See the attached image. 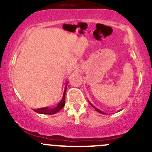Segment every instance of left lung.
Wrapping results in <instances>:
<instances>
[{"mask_svg":"<svg viewBox=\"0 0 152 152\" xmlns=\"http://www.w3.org/2000/svg\"><path fill=\"white\" fill-rule=\"evenodd\" d=\"M89 103H90V105H91V106H92V107H93V108H94V109H95V110H96V111H97V112H99V113H102V114H106V113H104V112L101 111V110H99V109H97V108H96V107H94V106H93V105H92V104H91V103H90V102H89Z\"/></svg>","mask_w":152,"mask_h":152,"instance_id":"1","label":"left lung"}]
</instances>
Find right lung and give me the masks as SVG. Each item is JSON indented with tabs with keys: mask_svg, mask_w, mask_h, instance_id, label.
<instances>
[{
	"mask_svg": "<svg viewBox=\"0 0 152 152\" xmlns=\"http://www.w3.org/2000/svg\"><path fill=\"white\" fill-rule=\"evenodd\" d=\"M67 85H66V86H65V90H64L63 96H62V100L59 102V103L58 104L56 107H53V108H51V109L48 108V107L36 109V110H34V111L36 112V113H39V114H47V115H53V114H55V113H58L59 111H60V110L63 108L64 106H65V92H66Z\"/></svg>",
	"mask_w": 152,
	"mask_h": 152,
	"instance_id": "add662e5",
	"label": "right lung"
}]
</instances>
